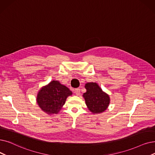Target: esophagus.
I'll return each mask as SVG.
<instances>
[{
  "label": "esophagus",
  "instance_id": "esophagus-1",
  "mask_svg": "<svg viewBox=\"0 0 155 155\" xmlns=\"http://www.w3.org/2000/svg\"><path fill=\"white\" fill-rule=\"evenodd\" d=\"M80 89H75V93L77 96H79L80 95Z\"/></svg>",
  "mask_w": 155,
  "mask_h": 155
}]
</instances>
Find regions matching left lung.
<instances>
[{
	"label": "left lung",
	"mask_w": 155,
	"mask_h": 155,
	"mask_svg": "<svg viewBox=\"0 0 155 155\" xmlns=\"http://www.w3.org/2000/svg\"><path fill=\"white\" fill-rule=\"evenodd\" d=\"M85 87L87 92L84 94V97L89 110L94 113L105 111L110 103L109 96L103 92L96 83H87Z\"/></svg>",
	"instance_id": "8db88e82"
}]
</instances>
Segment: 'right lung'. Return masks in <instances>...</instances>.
Listing matches in <instances>:
<instances>
[{
    "mask_svg": "<svg viewBox=\"0 0 155 155\" xmlns=\"http://www.w3.org/2000/svg\"><path fill=\"white\" fill-rule=\"evenodd\" d=\"M71 94V91L68 87L53 80L39 91L37 103L47 113L56 114L64 104L67 97Z\"/></svg>",
    "mask_w": 155,
    "mask_h": 155,
    "instance_id": "1",
    "label": "right lung"
}]
</instances>
